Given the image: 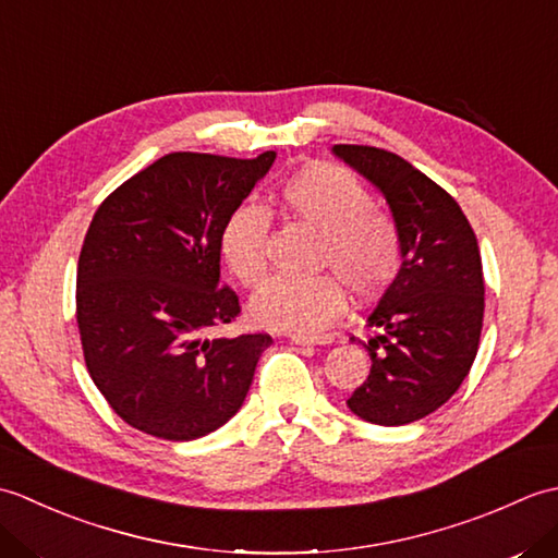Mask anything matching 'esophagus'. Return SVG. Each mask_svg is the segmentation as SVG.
I'll return each instance as SVG.
<instances>
[{
	"instance_id": "34e87169",
	"label": "esophagus",
	"mask_w": 558,
	"mask_h": 558,
	"mask_svg": "<svg viewBox=\"0 0 558 558\" xmlns=\"http://www.w3.org/2000/svg\"><path fill=\"white\" fill-rule=\"evenodd\" d=\"M328 336H292L294 345H326Z\"/></svg>"
}]
</instances>
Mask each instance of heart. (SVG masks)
Instances as JSON below:
<instances>
[{
    "label": "heart",
    "instance_id": "obj_1",
    "mask_svg": "<svg viewBox=\"0 0 558 558\" xmlns=\"http://www.w3.org/2000/svg\"><path fill=\"white\" fill-rule=\"evenodd\" d=\"M278 204L290 218L322 232L312 278L272 280L256 294L252 314L260 326L316 333L345 310V287L354 300L384 294L402 264V236L388 210L372 206L366 189L333 162H310L278 189ZM270 216L252 201L234 206L220 230V254L244 288H260L268 276Z\"/></svg>",
    "mask_w": 558,
    "mask_h": 558
}]
</instances>
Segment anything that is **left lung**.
Returning a JSON list of instances; mask_svg holds the SVG:
<instances>
[{"mask_svg":"<svg viewBox=\"0 0 558 558\" xmlns=\"http://www.w3.org/2000/svg\"><path fill=\"white\" fill-rule=\"evenodd\" d=\"M333 153L381 189L402 236L400 272L369 316L378 333L362 342L372 369L348 408L381 426L417 422L456 393L477 357L484 322L477 236L458 201L396 153L350 144Z\"/></svg>","mask_w":558,"mask_h":558,"instance_id":"8db88e82","label":"left lung"}]
</instances>
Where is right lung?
Masks as SVG:
<instances>
[{"label": "right lung", "instance_id": "obj_1", "mask_svg": "<svg viewBox=\"0 0 558 558\" xmlns=\"http://www.w3.org/2000/svg\"><path fill=\"white\" fill-rule=\"evenodd\" d=\"M272 160L170 153L93 216L76 270L83 360L134 429L192 441L242 408L272 338H208L242 312L220 282V230Z\"/></svg>", "mask_w": 558, "mask_h": 558}]
</instances>
